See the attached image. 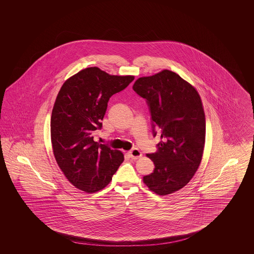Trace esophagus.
Wrapping results in <instances>:
<instances>
[{
  "mask_svg": "<svg viewBox=\"0 0 254 254\" xmlns=\"http://www.w3.org/2000/svg\"><path fill=\"white\" fill-rule=\"evenodd\" d=\"M128 155L132 159H138L142 157V152L138 148H133L130 151H128Z\"/></svg>",
  "mask_w": 254,
  "mask_h": 254,
  "instance_id": "obj_1",
  "label": "esophagus"
}]
</instances>
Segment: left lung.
Returning a JSON list of instances; mask_svg holds the SVG:
<instances>
[{
    "instance_id": "obj_1",
    "label": "left lung",
    "mask_w": 254,
    "mask_h": 254,
    "mask_svg": "<svg viewBox=\"0 0 254 254\" xmlns=\"http://www.w3.org/2000/svg\"><path fill=\"white\" fill-rule=\"evenodd\" d=\"M132 87L146 99L154 136H161L157 151L146 154L155 169L143 182L158 195L178 191L202 161L205 116L201 97L193 85L168 69L137 79Z\"/></svg>"
}]
</instances>
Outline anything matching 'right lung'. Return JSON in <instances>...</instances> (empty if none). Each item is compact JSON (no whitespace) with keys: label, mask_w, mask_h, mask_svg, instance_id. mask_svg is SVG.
Returning a JSON list of instances; mask_svg holds the SVG:
<instances>
[{"label":"right lung","mask_w":254,"mask_h":254,"mask_svg":"<svg viewBox=\"0 0 254 254\" xmlns=\"http://www.w3.org/2000/svg\"><path fill=\"white\" fill-rule=\"evenodd\" d=\"M133 80L87 67L68 78L56 97L50 119L53 154L66 179L85 192L105 189L124 161L120 150L99 144L93 136L102 127L109 98Z\"/></svg>","instance_id":"1"}]
</instances>
